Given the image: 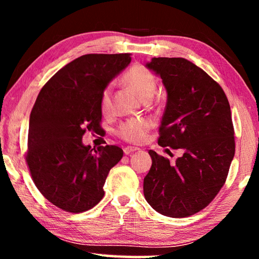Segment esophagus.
I'll list each match as a JSON object with an SVG mask.
<instances>
[{
  "instance_id": "1",
  "label": "esophagus",
  "mask_w": 259,
  "mask_h": 259,
  "mask_svg": "<svg viewBox=\"0 0 259 259\" xmlns=\"http://www.w3.org/2000/svg\"><path fill=\"white\" fill-rule=\"evenodd\" d=\"M137 151H139V148H138V147L126 146V147H124V148H123V152H124V154H125V155H130L131 153H134V152H137Z\"/></svg>"
}]
</instances>
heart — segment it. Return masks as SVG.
<instances>
[{
    "label": "heart",
    "instance_id": "obj_1",
    "mask_svg": "<svg viewBox=\"0 0 259 259\" xmlns=\"http://www.w3.org/2000/svg\"><path fill=\"white\" fill-rule=\"evenodd\" d=\"M123 81L131 88L142 99L152 98L156 90V80L153 74L140 65H135L124 74ZM112 90L111 87L104 89L100 97V108L103 113H108L112 107ZM151 128V123L146 120L133 119L122 123L116 130L119 137L129 143H140L146 137L147 131Z\"/></svg>",
    "mask_w": 259,
    "mask_h": 259
}]
</instances>
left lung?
<instances>
[{"instance_id":"left-lung-1","label":"left lung","mask_w":259,"mask_h":259,"mask_svg":"<svg viewBox=\"0 0 259 259\" xmlns=\"http://www.w3.org/2000/svg\"><path fill=\"white\" fill-rule=\"evenodd\" d=\"M145 66L166 90L157 143L184 153L170 164L148 151L152 166L144 195L161 214L188 217L207 207L226 181L235 152L230 104L222 87L185 58L159 57Z\"/></svg>"}]
</instances>
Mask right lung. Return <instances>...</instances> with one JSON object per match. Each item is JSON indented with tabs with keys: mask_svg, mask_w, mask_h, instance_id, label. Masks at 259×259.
Returning <instances> with one entry per match:
<instances>
[{
	"mask_svg": "<svg viewBox=\"0 0 259 259\" xmlns=\"http://www.w3.org/2000/svg\"><path fill=\"white\" fill-rule=\"evenodd\" d=\"M131 61L129 54H90L59 69L38 94L29 116L30 175L56 207L83 212L103 199L107 175L123 156L122 148L83 145L85 130L100 128V97Z\"/></svg>",
	"mask_w": 259,
	"mask_h": 259,
	"instance_id": "1",
	"label": "right lung"
}]
</instances>
